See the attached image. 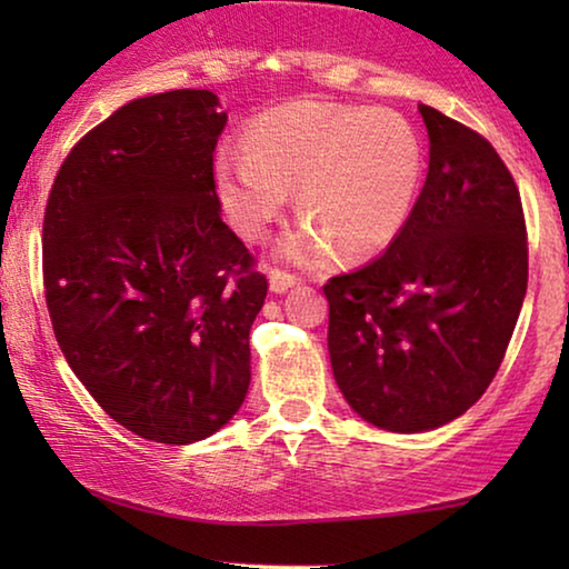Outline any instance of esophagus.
<instances>
[{
	"label": "esophagus",
	"instance_id": "1",
	"mask_svg": "<svg viewBox=\"0 0 569 569\" xmlns=\"http://www.w3.org/2000/svg\"><path fill=\"white\" fill-rule=\"evenodd\" d=\"M298 282H300V279L295 277V274H290V271H284V269H271L269 271L271 292H287V290H290V287H295Z\"/></svg>",
	"mask_w": 569,
	"mask_h": 569
}]
</instances>
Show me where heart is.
<instances>
[{
    "instance_id": "heart-1",
    "label": "heart",
    "mask_w": 569,
    "mask_h": 569,
    "mask_svg": "<svg viewBox=\"0 0 569 569\" xmlns=\"http://www.w3.org/2000/svg\"><path fill=\"white\" fill-rule=\"evenodd\" d=\"M422 170V142L401 113L295 100L248 123L246 150L217 152L214 189L248 243L267 240L287 191L298 189L308 222L279 240V253L313 267L333 246L360 259L391 243L415 209Z\"/></svg>"
}]
</instances>
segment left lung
Returning a JSON list of instances; mask_svg holds the SVG:
<instances>
[{
    "instance_id": "obj_1",
    "label": "left lung",
    "mask_w": 569,
    "mask_h": 569,
    "mask_svg": "<svg viewBox=\"0 0 569 569\" xmlns=\"http://www.w3.org/2000/svg\"><path fill=\"white\" fill-rule=\"evenodd\" d=\"M430 168L407 224L368 267L331 277L329 355L357 415L391 432L461 417L508 352L528 284L518 186L479 131L419 106Z\"/></svg>"
}]
</instances>
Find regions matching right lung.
I'll list each match as a JSON object with an SVG mask.
<instances>
[{"label": "right lung", "mask_w": 569, "mask_h": 569, "mask_svg": "<svg viewBox=\"0 0 569 569\" xmlns=\"http://www.w3.org/2000/svg\"><path fill=\"white\" fill-rule=\"evenodd\" d=\"M209 90L113 111L72 147L43 212V290L69 368L139 438L186 446L236 415L269 282L222 222Z\"/></svg>", "instance_id": "add662e5"}]
</instances>
